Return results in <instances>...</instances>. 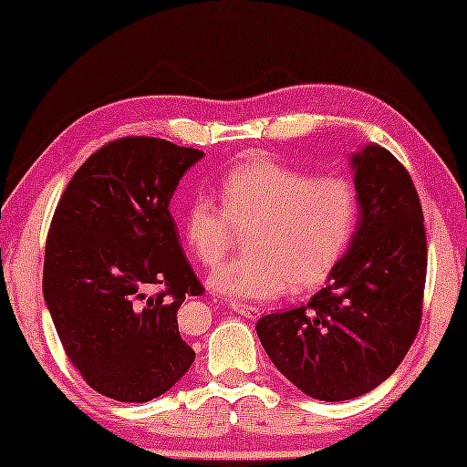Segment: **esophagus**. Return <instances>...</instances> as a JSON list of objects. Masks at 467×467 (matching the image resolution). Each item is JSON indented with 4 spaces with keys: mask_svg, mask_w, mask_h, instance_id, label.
<instances>
[{
    "mask_svg": "<svg viewBox=\"0 0 467 467\" xmlns=\"http://www.w3.org/2000/svg\"><path fill=\"white\" fill-rule=\"evenodd\" d=\"M229 308H232L234 312H238V315H242L244 318H251V321H257V318L261 317V308H257V306H251V304L232 302L229 304Z\"/></svg>",
    "mask_w": 467,
    "mask_h": 467,
    "instance_id": "34e87169",
    "label": "esophagus"
}]
</instances>
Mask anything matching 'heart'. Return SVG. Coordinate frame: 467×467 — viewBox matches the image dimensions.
I'll return each instance as SVG.
<instances>
[{"mask_svg": "<svg viewBox=\"0 0 467 467\" xmlns=\"http://www.w3.org/2000/svg\"><path fill=\"white\" fill-rule=\"evenodd\" d=\"M221 203L197 193L182 214L189 251L216 270L248 234L246 254L210 280L225 297L265 302L321 286L353 244L359 191L344 176H315L267 157L235 163L219 182Z\"/></svg>", "mask_w": 467, "mask_h": 467, "instance_id": "1", "label": "heart"}]
</instances>
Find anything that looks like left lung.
I'll list each match as a JSON object with an SVG mask.
<instances>
[{"label":"left lung","mask_w":467,"mask_h":467,"mask_svg":"<svg viewBox=\"0 0 467 467\" xmlns=\"http://www.w3.org/2000/svg\"><path fill=\"white\" fill-rule=\"evenodd\" d=\"M361 219L334 274L308 304L259 318L267 357L323 401L372 391L404 359L420 327L427 240L419 193L387 149L353 155Z\"/></svg>","instance_id":"8db88e82"}]
</instances>
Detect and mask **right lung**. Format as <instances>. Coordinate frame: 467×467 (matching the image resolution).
<instances>
[{"instance_id": "add662e5", "label": "right lung", "mask_w": 467, "mask_h": 467, "mask_svg": "<svg viewBox=\"0 0 467 467\" xmlns=\"http://www.w3.org/2000/svg\"><path fill=\"white\" fill-rule=\"evenodd\" d=\"M202 157L161 138H119L80 165L57 203L44 299L67 359L110 400L159 398L195 359L176 315L203 285L168 206Z\"/></svg>"}]
</instances>
